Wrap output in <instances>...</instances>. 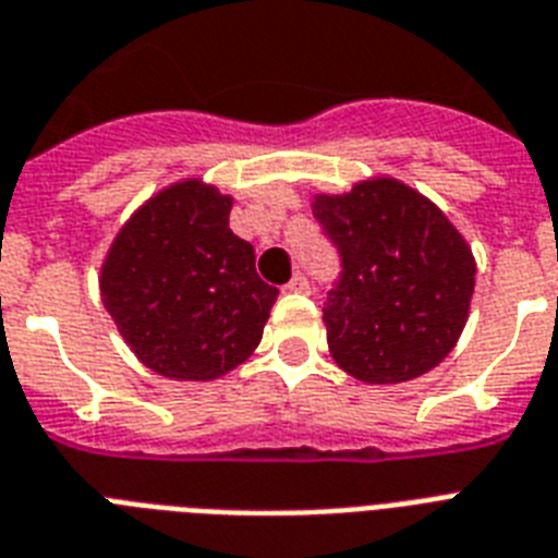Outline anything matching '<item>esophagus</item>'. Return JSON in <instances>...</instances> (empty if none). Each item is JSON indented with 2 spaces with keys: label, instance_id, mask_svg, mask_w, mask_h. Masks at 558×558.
Returning a JSON list of instances; mask_svg holds the SVG:
<instances>
[{
  "label": "esophagus",
  "instance_id": "34e87169",
  "mask_svg": "<svg viewBox=\"0 0 558 558\" xmlns=\"http://www.w3.org/2000/svg\"><path fill=\"white\" fill-rule=\"evenodd\" d=\"M287 289L289 292H310V280H306L304 271H295V275H292V280L287 283Z\"/></svg>",
  "mask_w": 558,
  "mask_h": 558
}]
</instances>
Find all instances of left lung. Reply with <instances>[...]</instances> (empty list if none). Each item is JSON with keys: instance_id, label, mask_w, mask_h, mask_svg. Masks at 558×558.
I'll use <instances>...</instances> for the list:
<instances>
[{"instance_id": "obj_1", "label": "left lung", "mask_w": 558, "mask_h": 558, "mask_svg": "<svg viewBox=\"0 0 558 558\" xmlns=\"http://www.w3.org/2000/svg\"><path fill=\"white\" fill-rule=\"evenodd\" d=\"M339 254L324 298L327 344L362 381L397 385L449 356L475 292V260L440 208L393 179L313 205Z\"/></svg>"}]
</instances>
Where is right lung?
I'll list each match as a JSON object with an SVG mask.
<instances>
[{
	"mask_svg": "<svg viewBox=\"0 0 558 558\" xmlns=\"http://www.w3.org/2000/svg\"><path fill=\"white\" fill-rule=\"evenodd\" d=\"M231 196L199 182L153 196L109 248L100 292L112 322L150 371L217 379L260 344L278 289L254 248L228 228Z\"/></svg>",
	"mask_w": 558,
	"mask_h": 558,
	"instance_id": "obj_1",
	"label": "right lung"
}]
</instances>
